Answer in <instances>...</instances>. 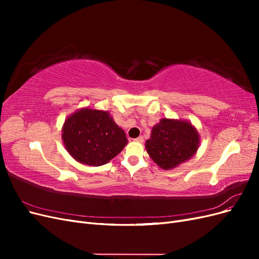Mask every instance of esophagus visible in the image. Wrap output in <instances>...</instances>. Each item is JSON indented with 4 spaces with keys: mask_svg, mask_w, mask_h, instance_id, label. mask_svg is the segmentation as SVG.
Returning a JSON list of instances; mask_svg holds the SVG:
<instances>
[{
    "mask_svg": "<svg viewBox=\"0 0 259 259\" xmlns=\"http://www.w3.org/2000/svg\"><path fill=\"white\" fill-rule=\"evenodd\" d=\"M135 140H136V142H138V143H143L144 142V137L143 136H139Z\"/></svg>",
    "mask_w": 259,
    "mask_h": 259,
    "instance_id": "obj_1",
    "label": "esophagus"
}]
</instances>
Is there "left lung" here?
<instances>
[{"mask_svg":"<svg viewBox=\"0 0 259 259\" xmlns=\"http://www.w3.org/2000/svg\"><path fill=\"white\" fill-rule=\"evenodd\" d=\"M200 142L198 130L191 122L164 117L152 127L146 150L156 165L167 170L190 160Z\"/></svg>","mask_w":259,"mask_h":259,"instance_id":"obj_1","label":"left lung"}]
</instances>
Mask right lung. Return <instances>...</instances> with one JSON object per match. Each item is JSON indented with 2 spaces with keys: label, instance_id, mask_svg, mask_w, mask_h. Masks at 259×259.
<instances>
[{
  "label": "right lung",
  "instance_id": "obj_1",
  "mask_svg": "<svg viewBox=\"0 0 259 259\" xmlns=\"http://www.w3.org/2000/svg\"><path fill=\"white\" fill-rule=\"evenodd\" d=\"M61 132L69 154L75 161L90 166L107 164L128 142L110 113L89 107L69 115Z\"/></svg>",
  "mask_w": 259,
  "mask_h": 259
}]
</instances>
